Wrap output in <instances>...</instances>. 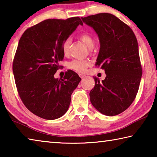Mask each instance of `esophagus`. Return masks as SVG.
I'll return each instance as SVG.
<instances>
[{"instance_id":"1","label":"esophagus","mask_w":157,"mask_h":157,"mask_svg":"<svg viewBox=\"0 0 157 157\" xmlns=\"http://www.w3.org/2000/svg\"><path fill=\"white\" fill-rule=\"evenodd\" d=\"M79 77H80L81 78H84L85 77H86V75H82V74H79Z\"/></svg>"}]
</instances>
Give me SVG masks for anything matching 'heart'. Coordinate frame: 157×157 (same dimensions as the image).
Returning <instances> with one entry per match:
<instances>
[{
  "label": "heart",
  "mask_w": 157,
  "mask_h": 157,
  "mask_svg": "<svg viewBox=\"0 0 157 157\" xmlns=\"http://www.w3.org/2000/svg\"><path fill=\"white\" fill-rule=\"evenodd\" d=\"M79 39L86 44V46L89 48L91 49L94 46V39L86 33H83L79 35ZM71 39L70 38L66 39L63 41L62 46V50L63 54L64 55H67L68 53L69 46H70ZM91 62L89 60L86 59H73L71 61L68 63V67L70 69L77 71L78 73H84L86 71L87 68L91 66Z\"/></svg>",
  "instance_id": "b5f03b06"
}]
</instances>
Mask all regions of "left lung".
Here are the masks:
<instances>
[{
    "label": "left lung",
    "instance_id": "obj_1",
    "mask_svg": "<svg viewBox=\"0 0 157 157\" xmlns=\"http://www.w3.org/2000/svg\"><path fill=\"white\" fill-rule=\"evenodd\" d=\"M82 19L99 37L100 48L95 66H101L106 73L102 82L94 77L95 84L90 91V100L101 113L118 115L132 105L141 79L136 37L128 25L109 13Z\"/></svg>",
    "mask_w": 157,
    "mask_h": 157
}]
</instances>
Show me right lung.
Listing matches in <instances>:
<instances>
[{
  "instance_id": "obj_1",
  "label": "right lung",
  "mask_w": 157,
  "mask_h": 157,
  "mask_svg": "<svg viewBox=\"0 0 157 157\" xmlns=\"http://www.w3.org/2000/svg\"><path fill=\"white\" fill-rule=\"evenodd\" d=\"M79 25H83L79 17L47 19L27 29L18 42L12 65L16 86L26 108L40 118L55 120L65 114L81 80L71 70L63 79L54 77L64 57L63 42Z\"/></svg>"
}]
</instances>
